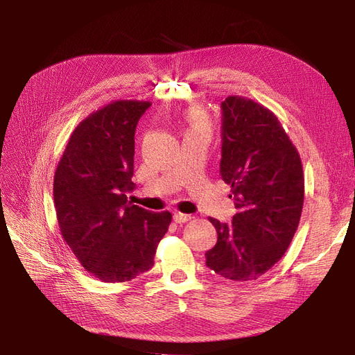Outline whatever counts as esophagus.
Returning a JSON list of instances; mask_svg holds the SVG:
<instances>
[{"mask_svg":"<svg viewBox=\"0 0 355 355\" xmlns=\"http://www.w3.org/2000/svg\"><path fill=\"white\" fill-rule=\"evenodd\" d=\"M191 218H193V217H191L190 214H183V212H175V214H174V221L175 223H186V221H190Z\"/></svg>","mask_w":355,"mask_h":355,"instance_id":"1","label":"esophagus"}]
</instances>
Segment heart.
I'll list each match as a JSON object with an SVG mask.
<instances>
[{
    "label": "heart",
    "mask_w": 355,
    "mask_h": 355,
    "mask_svg": "<svg viewBox=\"0 0 355 355\" xmlns=\"http://www.w3.org/2000/svg\"><path fill=\"white\" fill-rule=\"evenodd\" d=\"M187 120H189V125L190 129H204L208 130V120L205 117V114L202 113L200 110L196 108H191L189 113H187Z\"/></svg>",
    "instance_id": "heart-1"
}]
</instances>
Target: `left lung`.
Instances as JSON below:
<instances>
[{
	"label": "left lung",
	"mask_w": 355,
	"mask_h": 355,
	"mask_svg": "<svg viewBox=\"0 0 355 355\" xmlns=\"http://www.w3.org/2000/svg\"><path fill=\"white\" fill-rule=\"evenodd\" d=\"M220 175L238 209L232 223L209 217L217 244L207 266L234 281L257 279L284 256L295 236L305 199L297 148L278 117L244 96L221 103Z\"/></svg>",
	"instance_id": "obj_1"
}]
</instances>
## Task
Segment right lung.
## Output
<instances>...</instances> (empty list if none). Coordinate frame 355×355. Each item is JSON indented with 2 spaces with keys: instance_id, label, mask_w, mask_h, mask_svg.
I'll return each instance as SVG.
<instances>
[{
  "instance_id": "right-lung-1",
  "label": "right lung",
  "mask_w": 355,
  "mask_h": 355,
  "mask_svg": "<svg viewBox=\"0 0 355 355\" xmlns=\"http://www.w3.org/2000/svg\"><path fill=\"white\" fill-rule=\"evenodd\" d=\"M151 105L120 99L80 121L55 171L53 200L62 238L82 266L104 282H125L155 265L169 211L132 205L135 128Z\"/></svg>"
}]
</instances>
